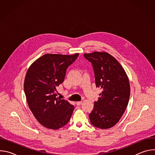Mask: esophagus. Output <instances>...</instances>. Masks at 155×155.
I'll list each match as a JSON object with an SVG mask.
<instances>
[{
    "instance_id": "1",
    "label": "esophagus",
    "mask_w": 155,
    "mask_h": 155,
    "mask_svg": "<svg viewBox=\"0 0 155 155\" xmlns=\"http://www.w3.org/2000/svg\"><path fill=\"white\" fill-rule=\"evenodd\" d=\"M77 105H80L81 104H82V101H78V102H77Z\"/></svg>"
}]
</instances>
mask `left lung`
I'll return each mask as SVG.
<instances>
[{"label":"left lung","mask_w":155,"mask_h":155,"mask_svg":"<svg viewBox=\"0 0 155 155\" xmlns=\"http://www.w3.org/2000/svg\"><path fill=\"white\" fill-rule=\"evenodd\" d=\"M91 62L96 87L102 89L89 114L91 123L100 129L115 126L126 109L130 96V84L126 72L112 55L106 52L84 53Z\"/></svg>","instance_id":"obj_1"}]
</instances>
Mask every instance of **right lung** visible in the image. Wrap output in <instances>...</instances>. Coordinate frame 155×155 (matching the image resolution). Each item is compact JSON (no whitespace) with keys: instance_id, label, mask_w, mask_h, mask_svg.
<instances>
[{"instance_id":"add662e5","label":"right lung","mask_w":155,"mask_h":155,"mask_svg":"<svg viewBox=\"0 0 155 155\" xmlns=\"http://www.w3.org/2000/svg\"><path fill=\"white\" fill-rule=\"evenodd\" d=\"M78 56V53L44 54L27 71L24 83L27 102L35 118L45 127L58 129L71 119L74 105L57 97L56 92L64 81L66 70Z\"/></svg>"}]
</instances>
